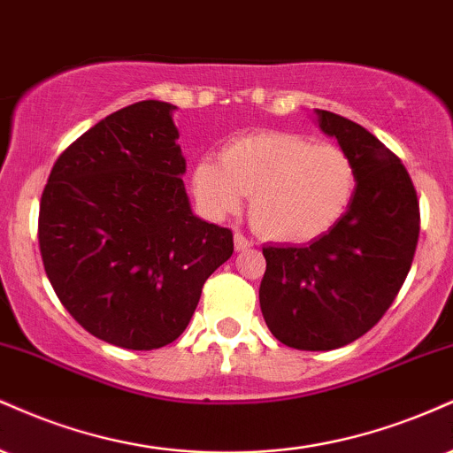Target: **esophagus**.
<instances>
[{"instance_id":"34e87169","label":"esophagus","mask_w":453,"mask_h":453,"mask_svg":"<svg viewBox=\"0 0 453 453\" xmlns=\"http://www.w3.org/2000/svg\"><path fill=\"white\" fill-rule=\"evenodd\" d=\"M252 239H248L246 235H242V233H235V250L237 252H243V250L252 248Z\"/></svg>"}]
</instances>
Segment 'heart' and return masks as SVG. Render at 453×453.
I'll use <instances>...</instances> for the list:
<instances>
[{"label":"heart","mask_w":453,"mask_h":453,"mask_svg":"<svg viewBox=\"0 0 453 453\" xmlns=\"http://www.w3.org/2000/svg\"><path fill=\"white\" fill-rule=\"evenodd\" d=\"M193 188L210 214L237 211L243 195L263 237L311 243L333 231L358 188L354 158L337 143H313L288 131H258L222 148L220 161L195 165Z\"/></svg>","instance_id":"1"}]
</instances>
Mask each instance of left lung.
<instances>
[{"label": "left lung", "instance_id": "obj_1", "mask_svg": "<svg viewBox=\"0 0 453 453\" xmlns=\"http://www.w3.org/2000/svg\"><path fill=\"white\" fill-rule=\"evenodd\" d=\"M320 129L354 158L358 188L343 220L310 246H267L260 310L288 348L326 352L363 337L396 299L416 254L411 175L365 127L318 110Z\"/></svg>", "mask_w": 453, "mask_h": 453}]
</instances>
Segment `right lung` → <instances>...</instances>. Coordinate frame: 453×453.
I'll return each mask as SVG.
<instances>
[{"mask_svg": "<svg viewBox=\"0 0 453 453\" xmlns=\"http://www.w3.org/2000/svg\"><path fill=\"white\" fill-rule=\"evenodd\" d=\"M173 110L148 99L105 116L61 152L40 201L42 263L58 301L125 349L175 342L233 254L231 228L190 211Z\"/></svg>", "mask_w": 453, "mask_h": 453, "instance_id": "1", "label": "right lung"}]
</instances>
